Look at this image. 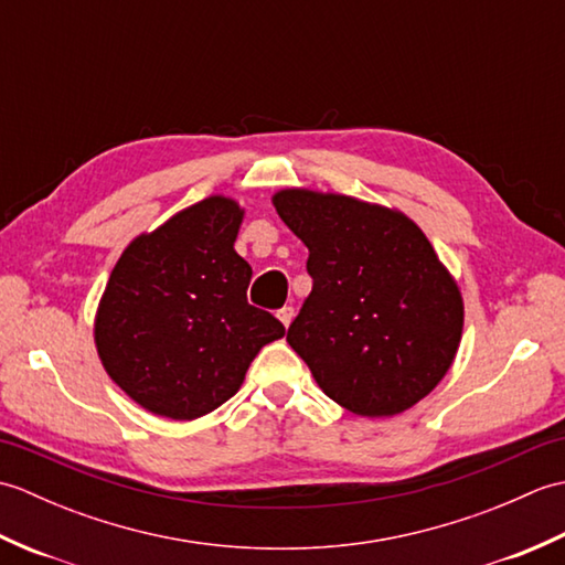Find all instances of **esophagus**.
<instances>
[{
    "label": "esophagus",
    "mask_w": 565,
    "mask_h": 565,
    "mask_svg": "<svg viewBox=\"0 0 565 565\" xmlns=\"http://www.w3.org/2000/svg\"><path fill=\"white\" fill-rule=\"evenodd\" d=\"M294 313H296L294 306H284V308H279V313H276V316H279V320L284 322V326L289 328L291 320H294Z\"/></svg>",
    "instance_id": "esophagus-1"
}]
</instances>
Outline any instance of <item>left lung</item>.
Instances as JSON below:
<instances>
[{"label":"left lung","mask_w":565,"mask_h":565,"mask_svg":"<svg viewBox=\"0 0 565 565\" xmlns=\"http://www.w3.org/2000/svg\"><path fill=\"white\" fill-rule=\"evenodd\" d=\"M276 213L308 247L313 291L286 332L347 411L398 415L437 386L461 342L463 303L419 227L383 206L286 189Z\"/></svg>","instance_id":"obj_1"}]
</instances>
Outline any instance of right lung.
I'll return each instance as SVG.
<instances>
[{
	"label": "right lung",
	"mask_w": 565,
	"mask_h": 565,
	"mask_svg": "<svg viewBox=\"0 0 565 565\" xmlns=\"http://www.w3.org/2000/svg\"><path fill=\"white\" fill-rule=\"evenodd\" d=\"M243 211L203 199L126 247L106 284L94 338L104 369L154 415L194 419L237 393L252 359L284 338L247 303L252 267L233 243Z\"/></svg>",
	"instance_id": "obj_1"
}]
</instances>
